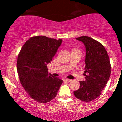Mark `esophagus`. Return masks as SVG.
<instances>
[{
    "mask_svg": "<svg viewBox=\"0 0 122 122\" xmlns=\"http://www.w3.org/2000/svg\"><path fill=\"white\" fill-rule=\"evenodd\" d=\"M63 80H64L65 81H66V82H71V81H72V80H71V79H64Z\"/></svg>",
    "mask_w": 122,
    "mask_h": 122,
    "instance_id": "1",
    "label": "esophagus"
}]
</instances>
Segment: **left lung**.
Returning a JSON list of instances; mask_svg holds the SVG:
<instances>
[{
	"label": "left lung",
	"instance_id": "8db88e82",
	"mask_svg": "<svg viewBox=\"0 0 122 122\" xmlns=\"http://www.w3.org/2000/svg\"><path fill=\"white\" fill-rule=\"evenodd\" d=\"M82 42L86 48L85 81H79L80 87L73 92L77 99L91 101L101 94L107 84L111 74V63L104 46L95 40L82 36L76 38Z\"/></svg>",
	"mask_w": 122,
	"mask_h": 122
}]
</instances>
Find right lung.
<instances>
[{"label":"right lung","mask_w":122,"mask_h":122,"mask_svg":"<svg viewBox=\"0 0 122 122\" xmlns=\"http://www.w3.org/2000/svg\"><path fill=\"white\" fill-rule=\"evenodd\" d=\"M44 36L30 38L18 55L17 71L24 89L31 98L45 103L56 97L63 81L48 73L51 63L62 43Z\"/></svg>","instance_id":"obj_1"}]
</instances>
